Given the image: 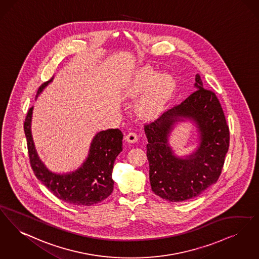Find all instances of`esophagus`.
<instances>
[{
  "label": "esophagus",
  "instance_id": "esophagus-1",
  "mask_svg": "<svg viewBox=\"0 0 259 259\" xmlns=\"http://www.w3.org/2000/svg\"><path fill=\"white\" fill-rule=\"evenodd\" d=\"M125 140L130 144H134L138 141V136L135 132H130L129 134H127V136L125 137Z\"/></svg>",
  "mask_w": 259,
  "mask_h": 259
}]
</instances>
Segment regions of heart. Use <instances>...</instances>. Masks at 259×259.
<instances>
[{"label": "heart", "instance_id": "1", "mask_svg": "<svg viewBox=\"0 0 259 259\" xmlns=\"http://www.w3.org/2000/svg\"><path fill=\"white\" fill-rule=\"evenodd\" d=\"M176 89V83L168 74L157 73L145 67L135 75L126 87L125 94L128 98L136 99L145 93L138 105V111L143 116H153L159 114L171 97Z\"/></svg>", "mask_w": 259, "mask_h": 259}]
</instances>
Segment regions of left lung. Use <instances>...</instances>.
I'll return each instance as SVG.
<instances>
[{
    "instance_id": "left-lung-1",
    "label": "left lung",
    "mask_w": 259,
    "mask_h": 259,
    "mask_svg": "<svg viewBox=\"0 0 259 259\" xmlns=\"http://www.w3.org/2000/svg\"><path fill=\"white\" fill-rule=\"evenodd\" d=\"M195 90L184 101L145 125L151 189L170 202L194 198L216 183L228 151L229 128L216 94L203 88L198 74ZM184 118L197 126L200 145L194 154L182 158L174 154L168 137L176 122Z\"/></svg>"
}]
</instances>
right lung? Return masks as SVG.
Segmentation results:
<instances>
[{"label":"right lung","mask_w":259,"mask_h":259,"mask_svg":"<svg viewBox=\"0 0 259 259\" xmlns=\"http://www.w3.org/2000/svg\"><path fill=\"white\" fill-rule=\"evenodd\" d=\"M52 81L53 78L42 83L36 97ZM32 109L31 107L26 116L24 131L31 168L36 178L56 197L72 205L91 206L109 197L114 190L112 172L114 161L122 151V132L119 129H108L97 133L82 166L69 174H55L43 164L33 144L31 130Z\"/></svg>","instance_id":"1"}]
</instances>
